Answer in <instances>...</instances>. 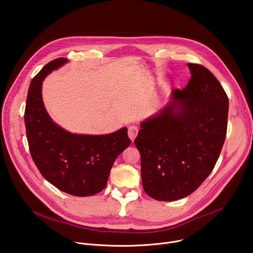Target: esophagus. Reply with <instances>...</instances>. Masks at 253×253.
Instances as JSON below:
<instances>
[{"label":"esophagus","mask_w":253,"mask_h":253,"mask_svg":"<svg viewBox=\"0 0 253 253\" xmlns=\"http://www.w3.org/2000/svg\"><path fill=\"white\" fill-rule=\"evenodd\" d=\"M137 134H138V127L136 125L129 126V128H128V136H129V138L132 141H134V139L136 138Z\"/></svg>","instance_id":"obj_1"}]
</instances>
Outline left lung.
Returning a JSON list of instances; mask_svg holds the SVG:
<instances>
[{
    "instance_id": "1",
    "label": "left lung",
    "mask_w": 253,
    "mask_h": 253,
    "mask_svg": "<svg viewBox=\"0 0 253 253\" xmlns=\"http://www.w3.org/2000/svg\"><path fill=\"white\" fill-rule=\"evenodd\" d=\"M187 66V86L172 91L169 104L141 123L134 141L144 191L159 201L194 192L213 170L226 137L229 102L224 89L207 68Z\"/></svg>"
}]
</instances>
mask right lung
<instances>
[{"label":"right lung","instance_id":"add662e5","mask_svg":"<svg viewBox=\"0 0 253 253\" xmlns=\"http://www.w3.org/2000/svg\"><path fill=\"white\" fill-rule=\"evenodd\" d=\"M68 60L57 58L43 67L29 87L25 126L34 163L59 190L74 196L102 191L117 158L131 143L127 128L107 135L71 134L55 124L42 100V81Z\"/></svg>","mask_w":253,"mask_h":253}]
</instances>
